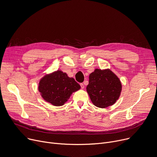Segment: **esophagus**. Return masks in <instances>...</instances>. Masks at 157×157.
Wrapping results in <instances>:
<instances>
[{
  "instance_id": "obj_1",
  "label": "esophagus",
  "mask_w": 157,
  "mask_h": 157,
  "mask_svg": "<svg viewBox=\"0 0 157 157\" xmlns=\"http://www.w3.org/2000/svg\"><path fill=\"white\" fill-rule=\"evenodd\" d=\"M80 86H81V89H84V84H83L82 83H81V84H80Z\"/></svg>"
}]
</instances>
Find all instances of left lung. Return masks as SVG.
Listing matches in <instances>:
<instances>
[{"label": "left lung", "instance_id": "8db88e82", "mask_svg": "<svg viewBox=\"0 0 157 157\" xmlns=\"http://www.w3.org/2000/svg\"><path fill=\"white\" fill-rule=\"evenodd\" d=\"M121 90L120 79L109 69H96L90 75L86 91L93 105L98 108H105L115 104Z\"/></svg>", "mask_w": 157, "mask_h": 157}]
</instances>
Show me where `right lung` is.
<instances>
[{
  "mask_svg": "<svg viewBox=\"0 0 157 157\" xmlns=\"http://www.w3.org/2000/svg\"><path fill=\"white\" fill-rule=\"evenodd\" d=\"M80 85L66 73L58 70L46 75L39 81L38 90L44 100L56 106H63Z\"/></svg>",
  "mask_w": 157,
  "mask_h": 157,
  "instance_id": "right-lung-1",
  "label": "right lung"
}]
</instances>
